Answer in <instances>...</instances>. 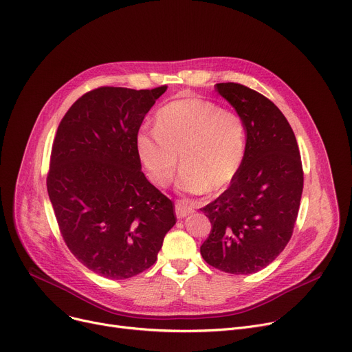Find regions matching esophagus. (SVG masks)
Here are the masks:
<instances>
[{
    "mask_svg": "<svg viewBox=\"0 0 352 352\" xmlns=\"http://www.w3.org/2000/svg\"><path fill=\"white\" fill-rule=\"evenodd\" d=\"M192 207H190L188 204H186L184 201H177L175 203V214L178 219H184L187 216H190V214L192 212Z\"/></svg>",
    "mask_w": 352,
    "mask_h": 352,
    "instance_id": "obj_1",
    "label": "esophagus"
}]
</instances>
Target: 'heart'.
<instances>
[{
	"label": "heart",
	"mask_w": 352,
	"mask_h": 352,
	"mask_svg": "<svg viewBox=\"0 0 352 352\" xmlns=\"http://www.w3.org/2000/svg\"><path fill=\"white\" fill-rule=\"evenodd\" d=\"M248 149L243 118L200 98L166 103L155 116V131L141 132L136 151L149 179L170 184L178 166L177 187L186 194L219 192L240 173Z\"/></svg>",
	"instance_id": "heart-1"
}]
</instances>
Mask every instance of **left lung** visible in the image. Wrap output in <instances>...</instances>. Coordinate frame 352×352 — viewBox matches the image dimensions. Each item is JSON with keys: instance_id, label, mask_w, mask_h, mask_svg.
<instances>
[{"instance_id": "obj_1", "label": "left lung", "mask_w": 352, "mask_h": 352, "mask_svg": "<svg viewBox=\"0 0 352 352\" xmlns=\"http://www.w3.org/2000/svg\"><path fill=\"white\" fill-rule=\"evenodd\" d=\"M216 90L246 124L248 149L230 187L200 208L211 223L200 252L221 272L250 274L270 265L292 237L302 161L295 133L272 100L240 83H217Z\"/></svg>"}]
</instances>
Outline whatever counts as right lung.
Returning a JSON list of instances; mask_svg holds the SVG:
<instances>
[{
    "label": "right lung",
    "instance_id": "obj_1",
    "mask_svg": "<svg viewBox=\"0 0 352 352\" xmlns=\"http://www.w3.org/2000/svg\"><path fill=\"white\" fill-rule=\"evenodd\" d=\"M166 86H102L76 100L57 128L47 191L66 246L103 278L136 276L157 262L174 203L141 171L136 138Z\"/></svg>",
    "mask_w": 352,
    "mask_h": 352
}]
</instances>
